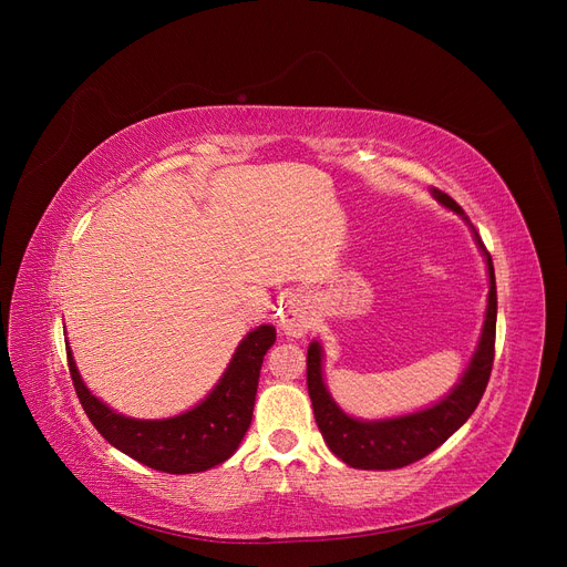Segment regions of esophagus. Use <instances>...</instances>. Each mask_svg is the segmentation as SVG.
<instances>
[{
	"instance_id": "esophagus-1",
	"label": "esophagus",
	"mask_w": 567,
	"mask_h": 567,
	"mask_svg": "<svg viewBox=\"0 0 567 567\" xmlns=\"http://www.w3.org/2000/svg\"><path fill=\"white\" fill-rule=\"evenodd\" d=\"M278 326L280 331H285L291 338L306 336L310 329V312L306 303L301 299H296V296H289L278 312Z\"/></svg>"
}]
</instances>
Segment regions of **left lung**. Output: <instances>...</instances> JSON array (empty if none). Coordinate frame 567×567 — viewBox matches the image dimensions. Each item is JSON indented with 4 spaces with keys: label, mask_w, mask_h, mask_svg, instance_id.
I'll list each match as a JSON object with an SVG mask.
<instances>
[{
    "label": "left lung",
    "mask_w": 567,
    "mask_h": 567,
    "mask_svg": "<svg viewBox=\"0 0 567 567\" xmlns=\"http://www.w3.org/2000/svg\"><path fill=\"white\" fill-rule=\"evenodd\" d=\"M432 197L455 212L473 231L475 244H478L489 276V293L487 310L478 347H475L471 363L466 365L460 381L453 385L449 395H443L432 406L421 411L395 415V419L381 421H361L344 413L338 402L331 398L323 381V349L319 340H312L308 347V393L315 409L317 427L329 445L331 453L340 457L344 464L365 471H389L413 464L436 451L439 445L453 436L478 406L494 363V336H496V280L494 264L489 252L485 250L478 231L473 229L468 218L464 216L462 206L441 193L439 188H430Z\"/></svg>",
    "instance_id": "1"
}]
</instances>
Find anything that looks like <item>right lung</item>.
<instances>
[{"mask_svg": "<svg viewBox=\"0 0 567 567\" xmlns=\"http://www.w3.org/2000/svg\"><path fill=\"white\" fill-rule=\"evenodd\" d=\"M274 342V326H257L238 342L212 393L193 409L158 421L131 419L110 409L86 389L71 347L66 353L80 404L105 441L148 468L182 475L214 468L236 453L250 427L259 370Z\"/></svg>", "mask_w": 567, "mask_h": 567, "instance_id": "add662e5", "label": "right lung"}]
</instances>
